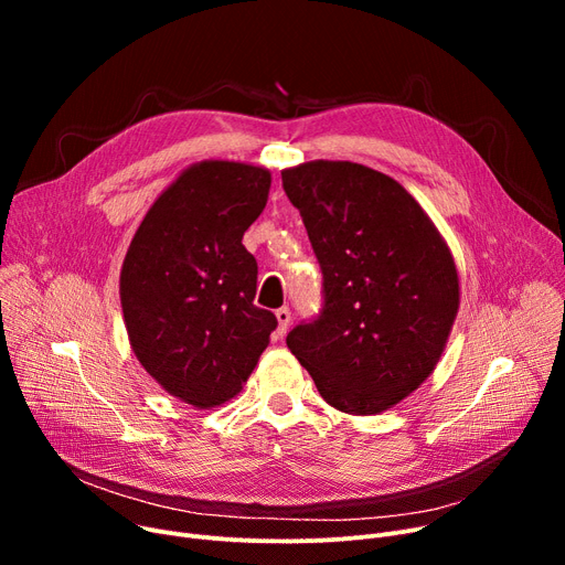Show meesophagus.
Returning a JSON list of instances; mask_svg holds the SVG:
<instances>
[{
  "instance_id": "1",
  "label": "esophagus",
  "mask_w": 565,
  "mask_h": 565,
  "mask_svg": "<svg viewBox=\"0 0 565 565\" xmlns=\"http://www.w3.org/2000/svg\"><path fill=\"white\" fill-rule=\"evenodd\" d=\"M275 316H277V337L281 339L286 332H288V328H290V309L288 307H281V309H277L275 311Z\"/></svg>"
}]
</instances>
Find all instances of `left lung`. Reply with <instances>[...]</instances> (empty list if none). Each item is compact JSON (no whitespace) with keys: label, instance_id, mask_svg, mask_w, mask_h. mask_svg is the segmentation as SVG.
<instances>
[{"label":"left lung","instance_id":"8db88e82","mask_svg":"<svg viewBox=\"0 0 565 565\" xmlns=\"http://www.w3.org/2000/svg\"><path fill=\"white\" fill-rule=\"evenodd\" d=\"M322 270L324 307L286 343L320 396L345 414H380L419 390L460 307L456 260L401 183L348 160L281 171Z\"/></svg>","mask_w":565,"mask_h":565}]
</instances>
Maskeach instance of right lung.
<instances>
[{
    "mask_svg": "<svg viewBox=\"0 0 565 565\" xmlns=\"http://www.w3.org/2000/svg\"><path fill=\"white\" fill-rule=\"evenodd\" d=\"M265 167L203 160L153 201L121 267L135 358L173 398L199 409L243 392L277 328L254 305L256 258L243 235L270 194Z\"/></svg>",
    "mask_w": 565,
    "mask_h": 565,
    "instance_id": "obj_1",
    "label": "right lung"
}]
</instances>
